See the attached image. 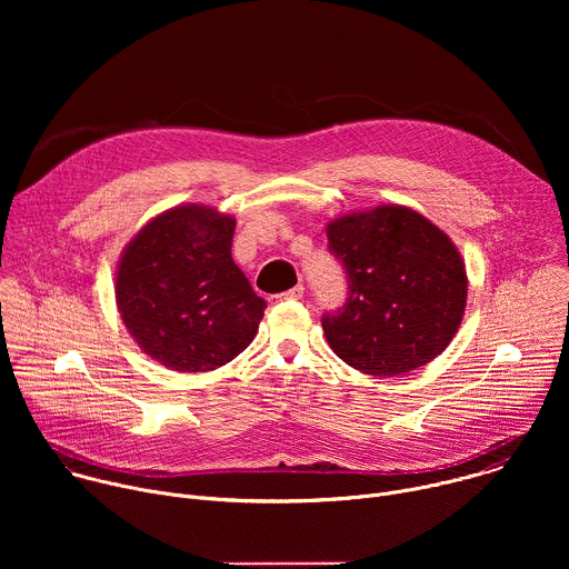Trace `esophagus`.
Returning <instances> with one entry per match:
<instances>
[{
	"mask_svg": "<svg viewBox=\"0 0 569 569\" xmlns=\"http://www.w3.org/2000/svg\"><path fill=\"white\" fill-rule=\"evenodd\" d=\"M301 297H303V286L299 283V286H295V288L281 292V295H274L272 301H297V299H301Z\"/></svg>",
	"mask_w": 569,
	"mask_h": 569,
	"instance_id": "obj_1",
	"label": "esophagus"
}]
</instances>
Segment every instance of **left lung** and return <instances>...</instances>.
Instances as JSON below:
<instances>
[{
    "mask_svg": "<svg viewBox=\"0 0 569 569\" xmlns=\"http://www.w3.org/2000/svg\"><path fill=\"white\" fill-rule=\"evenodd\" d=\"M327 236L347 274V299L321 315L336 356L387 378L435 360L466 308L468 279L452 240L408 207L338 218Z\"/></svg>",
    "mask_w": 569,
    "mask_h": 569,
    "instance_id": "8db88e82",
    "label": "left lung"
}]
</instances>
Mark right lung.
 I'll return each instance as SVG.
<instances>
[{"instance_id":"right-lung-1","label":"right lung","mask_w":569,"mask_h":569,"mask_svg":"<svg viewBox=\"0 0 569 569\" xmlns=\"http://www.w3.org/2000/svg\"><path fill=\"white\" fill-rule=\"evenodd\" d=\"M233 218L178 207L150 220L123 252L117 303L137 345L169 369L227 365L259 331L266 301L231 259Z\"/></svg>"}]
</instances>
